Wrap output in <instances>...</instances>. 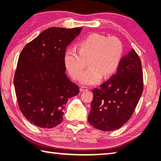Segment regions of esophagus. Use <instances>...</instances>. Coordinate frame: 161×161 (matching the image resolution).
<instances>
[{
  "mask_svg": "<svg viewBox=\"0 0 161 161\" xmlns=\"http://www.w3.org/2000/svg\"><path fill=\"white\" fill-rule=\"evenodd\" d=\"M88 90V88L86 87V86H81V88H80V91L81 92H84V91H86Z\"/></svg>",
  "mask_w": 161,
  "mask_h": 161,
  "instance_id": "obj_1",
  "label": "esophagus"
}]
</instances>
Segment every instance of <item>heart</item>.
I'll return each instance as SVG.
<instances>
[{"label": "heart", "instance_id": "obj_1", "mask_svg": "<svg viewBox=\"0 0 161 161\" xmlns=\"http://www.w3.org/2000/svg\"><path fill=\"white\" fill-rule=\"evenodd\" d=\"M123 46L117 37H108L93 33L84 37L78 43V49L68 48L64 61L68 73L79 80L88 60L90 68L81 78L83 84L93 85L114 75L120 63Z\"/></svg>", "mask_w": 161, "mask_h": 161}]
</instances>
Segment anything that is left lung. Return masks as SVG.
<instances>
[{
	"label": "left lung",
	"instance_id": "8db88e82",
	"mask_svg": "<svg viewBox=\"0 0 161 161\" xmlns=\"http://www.w3.org/2000/svg\"><path fill=\"white\" fill-rule=\"evenodd\" d=\"M142 91L141 61L131 48L122 58L117 73L93 90L88 122L102 131L119 129L131 118Z\"/></svg>",
	"mask_w": 161,
	"mask_h": 161
}]
</instances>
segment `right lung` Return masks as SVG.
I'll use <instances>...</instances> for the list:
<instances>
[{
  "instance_id": "1",
  "label": "right lung",
  "mask_w": 161,
  "mask_h": 161,
  "mask_svg": "<svg viewBox=\"0 0 161 161\" xmlns=\"http://www.w3.org/2000/svg\"><path fill=\"white\" fill-rule=\"evenodd\" d=\"M81 29H46L20 53L14 84L20 110L32 124L44 129L59 125L68 99L80 92L66 74L64 57Z\"/></svg>"
}]
</instances>
